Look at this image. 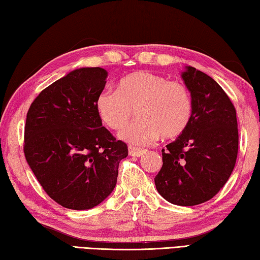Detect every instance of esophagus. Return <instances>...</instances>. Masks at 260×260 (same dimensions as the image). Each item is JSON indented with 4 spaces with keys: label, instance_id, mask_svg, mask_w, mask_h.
I'll return each instance as SVG.
<instances>
[{
    "label": "esophagus",
    "instance_id": "34e87169",
    "mask_svg": "<svg viewBox=\"0 0 260 260\" xmlns=\"http://www.w3.org/2000/svg\"><path fill=\"white\" fill-rule=\"evenodd\" d=\"M145 153L144 149L140 148H136L134 146H129V155L130 156H135V157H140L141 155Z\"/></svg>",
    "mask_w": 260,
    "mask_h": 260
}]
</instances>
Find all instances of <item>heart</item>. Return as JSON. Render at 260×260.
<instances>
[{"label":"heart","instance_id":"obj_1","mask_svg":"<svg viewBox=\"0 0 260 260\" xmlns=\"http://www.w3.org/2000/svg\"><path fill=\"white\" fill-rule=\"evenodd\" d=\"M96 110L112 130H120L137 111L139 119L122 130L119 138L134 146H145L161 136L173 139L187 129L192 101L187 86L164 76L138 71L122 78L117 90L97 96Z\"/></svg>","mask_w":260,"mask_h":260}]
</instances>
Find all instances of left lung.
I'll return each instance as SVG.
<instances>
[{
    "label": "left lung",
    "mask_w": 260,
    "mask_h": 260,
    "mask_svg": "<svg viewBox=\"0 0 260 260\" xmlns=\"http://www.w3.org/2000/svg\"><path fill=\"white\" fill-rule=\"evenodd\" d=\"M192 101L189 124L161 149L163 166L155 176L158 193L169 203L194 206L212 199L236 165L237 112L213 78L193 67L182 72Z\"/></svg>",
    "instance_id": "obj_1"
}]
</instances>
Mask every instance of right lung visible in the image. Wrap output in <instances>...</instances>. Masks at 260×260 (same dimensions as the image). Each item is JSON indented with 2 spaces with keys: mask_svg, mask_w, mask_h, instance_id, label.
<instances>
[{
  "mask_svg": "<svg viewBox=\"0 0 260 260\" xmlns=\"http://www.w3.org/2000/svg\"><path fill=\"white\" fill-rule=\"evenodd\" d=\"M102 68H80L41 91L29 107L23 153L44 191L61 206L84 210L115 188L128 146L116 140L96 110L106 84Z\"/></svg>",
  "mask_w": 260,
  "mask_h": 260,
  "instance_id": "obj_1",
  "label": "right lung"
}]
</instances>
